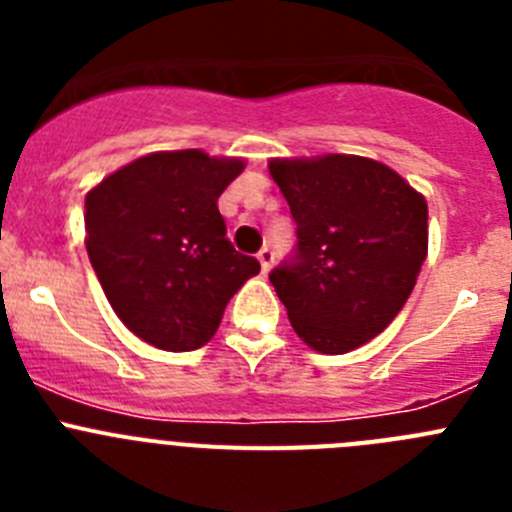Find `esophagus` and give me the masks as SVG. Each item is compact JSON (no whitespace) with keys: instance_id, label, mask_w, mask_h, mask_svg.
<instances>
[{"instance_id":"esophagus-1","label":"esophagus","mask_w":512,"mask_h":512,"mask_svg":"<svg viewBox=\"0 0 512 512\" xmlns=\"http://www.w3.org/2000/svg\"><path fill=\"white\" fill-rule=\"evenodd\" d=\"M259 264H261V274H269L271 264H274V251H271V248H261Z\"/></svg>"}]
</instances>
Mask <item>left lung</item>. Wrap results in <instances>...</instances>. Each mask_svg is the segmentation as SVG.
Wrapping results in <instances>:
<instances>
[{"label": "left lung", "instance_id": "8db88e82", "mask_svg": "<svg viewBox=\"0 0 512 512\" xmlns=\"http://www.w3.org/2000/svg\"><path fill=\"white\" fill-rule=\"evenodd\" d=\"M269 174L297 223L292 259L269 274L297 336L348 354L408 302L428 253V205L374 158H274Z\"/></svg>", "mask_w": 512, "mask_h": 512}]
</instances>
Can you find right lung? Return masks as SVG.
<instances>
[{
	"mask_svg": "<svg viewBox=\"0 0 512 512\" xmlns=\"http://www.w3.org/2000/svg\"><path fill=\"white\" fill-rule=\"evenodd\" d=\"M243 158L200 148L135 158L89 189L87 253L117 318L161 351L215 336L230 297L261 271L225 238L217 197Z\"/></svg>",
	"mask_w": 512,
	"mask_h": 512,
	"instance_id": "right-lung-1",
	"label": "right lung"
}]
</instances>
